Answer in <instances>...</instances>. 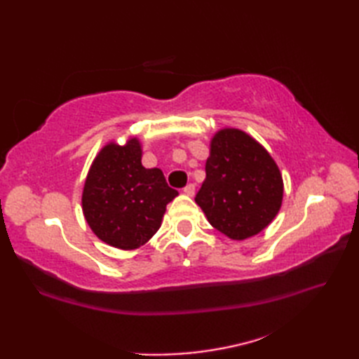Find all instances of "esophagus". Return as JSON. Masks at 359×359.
<instances>
[{"label":"esophagus","mask_w":359,"mask_h":359,"mask_svg":"<svg viewBox=\"0 0 359 359\" xmlns=\"http://www.w3.org/2000/svg\"><path fill=\"white\" fill-rule=\"evenodd\" d=\"M184 193L187 194V196H194V193H196V187H194V184H188L185 188H184Z\"/></svg>","instance_id":"34e87169"}]
</instances>
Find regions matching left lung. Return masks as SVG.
Listing matches in <instances>:
<instances>
[{"label": "left lung", "instance_id": "obj_1", "mask_svg": "<svg viewBox=\"0 0 359 359\" xmlns=\"http://www.w3.org/2000/svg\"><path fill=\"white\" fill-rule=\"evenodd\" d=\"M205 172L196 203L217 231L243 241L276 217L284 194L282 175L253 137L239 129H220L211 140Z\"/></svg>", "mask_w": 359, "mask_h": 359}]
</instances>
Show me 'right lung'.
<instances>
[{"instance_id":"1","label":"right lung","mask_w":359,"mask_h":359,"mask_svg":"<svg viewBox=\"0 0 359 359\" xmlns=\"http://www.w3.org/2000/svg\"><path fill=\"white\" fill-rule=\"evenodd\" d=\"M179 193L158 168L142 165L137 139L109 143L98 152L83 188V215L98 239L121 250L147 243L162 224L166 205Z\"/></svg>"}]
</instances>
